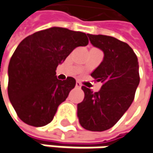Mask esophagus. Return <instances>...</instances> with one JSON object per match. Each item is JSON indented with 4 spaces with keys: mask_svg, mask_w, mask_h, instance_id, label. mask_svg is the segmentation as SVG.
<instances>
[{
    "mask_svg": "<svg viewBox=\"0 0 153 153\" xmlns=\"http://www.w3.org/2000/svg\"><path fill=\"white\" fill-rule=\"evenodd\" d=\"M77 88H80L81 87V84H80V82H79V81H77L76 82V85H75Z\"/></svg>",
    "mask_w": 153,
    "mask_h": 153,
    "instance_id": "esophagus-1",
    "label": "esophagus"
}]
</instances>
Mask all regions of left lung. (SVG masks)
I'll return each instance as SVG.
<instances>
[{"instance_id":"8db88e82","label":"left lung","mask_w":153,"mask_h":153,"mask_svg":"<svg viewBox=\"0 0 153 153\" xmlns=\"http://www.w3.org/2000/svg\"><path fill=\"white\" fill-rule=\"evenodd\" d=\"M91 43L104 52V59L92 73L101 82L99 92L82 86L85 98L78 104V117L83 128L103 131L120 120L134 100L139 84L138 58L130 46L112 36L87 33Z\"/></svg>"}]
</instances>
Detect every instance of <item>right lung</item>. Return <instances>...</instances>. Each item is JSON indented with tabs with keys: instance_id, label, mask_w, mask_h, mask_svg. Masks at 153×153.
Masks as SVG:
<instances>
[{
	"instance_id": "1",
	"label": "right lung",
	"mask_w": 153,
	"mask_h": 153,
	"mask_svg": "<svg viewBox=\"0 0 153 153\" xmlns=\"http://www.w3.org/2000/svg\"><path fill=\"white\" fill-rule=\"evenodd\" d=\"M85 33L63 27L36 32L23 40L8 66L7 94L18 117L33 126L53 120L76 80H59L56 68L78 47L88 44Z\"/></svg>"
}]
</instances>
